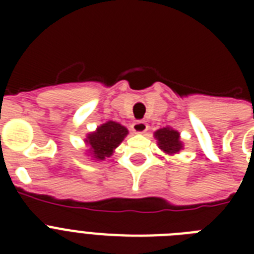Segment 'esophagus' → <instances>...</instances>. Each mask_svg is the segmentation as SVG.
I'll return each instance as SVG.
<instances>
[{"instance_id":"1","label":"esophagus","mask_w":254,"mask_h":254,"mask_svg":"<svg viewBox=\"0 0 254 254\" xmlns=\"http://www.w3.org/2000/svg\"><path fill=\"white\" fill-rule=\"evenodd\" d=\"M147 124L145 123V121H142V120H138V121H134V123L131 124V129H133V131L134 133H138V134H141V133H145V131L147 130Z\"/></svg>"}]
</instances>
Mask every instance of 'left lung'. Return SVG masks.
<instances>
[{"label": "left lung", "instance_id": "1", "mask_svg": "<svg viewBox=\"0 0 254 254\" xmlns=\"http://www.w3.org/2000/svg\"><path fill=\"white\" fill-rule=\"evenodd\" d=\"M155 138L158 139L159 147L169 154H174L182 149V142L179 141V133L170 127H163L155 131Z\"/></svg>", "mask_w": 254, "mask_h": 254}]
</instances>
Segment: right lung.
<instances>
[{"instance_id":"add662e5","label":"right lung","mask_w":254,"mask_h":254,"mask_svg":"<svg viewBox=\"0 0 254 254\" xmlns=\"http://www.w3.org/2000/svg\"><path fill=\"white\" fill-rule=\"evenodd\" d=\"M127 134V129L115 121H108L97 127L95 133L88 134L87 143L91 146L89 150L93 154V158L103 161L105 157L113 153V149L123 142L124 137Z\"/></svg>"}]
</instances>
